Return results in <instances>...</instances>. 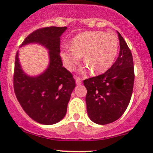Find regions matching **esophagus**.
<instances>
[{
	"mask_svg": "<svg viewBox=\"0 0 153 153\" xmlns=\"http://www.w3.org/2000/svg\"><path fill=\"white\" fill-rule=\"evenodd\" d=\"M74 78L76 79V84L77 85H79V84H82V79L80 78V77L77 76H74Z\"/></svg>",
	"mask_w": 153,
	"mask_h": 153,
	"instance_id": "esophagus-1",
	"label": "esophagus"
}]
</instances>
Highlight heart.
Segmentation results:
<instances>
[{"mask_svg":"<svg viewBox=\"0 0 153 153\" xmlns=\"http://www.w3.org/2000/svg\"><path fill=\"white\" fill-rule=\"evenodd\" d=\"M118 41L116 35L102 31L84 32L65 45L61 56L66 67L72 69L84 54V62L92 74H99L111 67L117 54Z\"/></svg>","mask_w":153,"mask_h":153,"instance_id":"1","label":"heart"}]
</instances>
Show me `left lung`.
Masks as SVG:
<instances>
[{
  "label": "left lung",
  "mask_w": 153,
  "mask_h": 153,
  "mask_svg": "<svg viewBox=\"0 0 153 153\" xmlns=\"http://www.w3.org/2000/svg\"><path fill=\"white\" fill-rule=\"evenodd\" d=\"M118 33L120 52L118 59L104 74L84 80L88 116L92 121L105 125L118 120L131 101L134 84L132 53Z\"/></svg>",
  "instance_id": "obj_1"
}]
</instances>
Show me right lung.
Returning <instances> with one entry per match:
<instances>
[{"label":"right lung","mask_w":153,"mask_h":153,"mask_svg":"<svg viewBox=\"0 0 153 153\" xmlns=\"http://www.w3.org/2000/svg\"><path fill=\"white\" fill-rule=\"evenodd\" d=\"M67 27H47L30 34L20 47L39 43L49 50L50 65L42 74L27 76L22 71L17 52L13 86L17 99L25 112L39 123L52 125L67 114V104L76 86L71 73L62 66L60 36Z\"/></svg>","instance_id":"right-lung-1"}]
</instances>
